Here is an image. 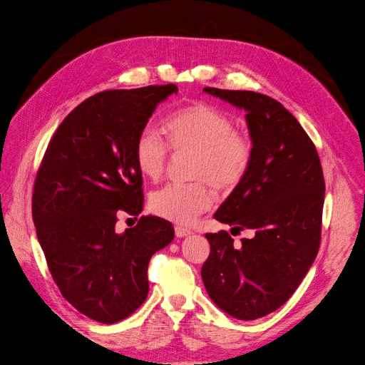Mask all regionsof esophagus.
I'll return each instance as SVG.
<instances>
[{"mask_svg":"<svg viewBox=\"0 0 365 365\" xmlns=\"http://www.w3.org/2000/svg\"><path fill=\"white\" fill-rule=\"evenodd\" d=\"M175 232H176V237H179V238H183V237H189V235H192V231H190V230L183 228V227H179V225L175 228Z\"/></svg>","mask_w":365,"mask_h":365,"instance_id":"obj_1","label":"esophagus"}]
</instances>
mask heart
I'll return each mask as SVG.
<instances>
[{"label":"heart","mask_w":365,"mask_h":365,"mask_svg":"<svg viewBox=\"0 0 365 365\" xmlns=\"http://www.w3.org/2000/svg\"><path fill=\"white\" fill-rule=\"evenodd\" d=\"M168 143L153 124L140 130L134 158L140 172L159 179L175 153L192 151V183H168L150 195L154 214L176 224L189 225L214 203L210 183L220 190L234 189L245 176L251 158L250 138L234 130L232 120L218 108L199 102L175 113L166 121Z\"/></svg>","instance_id":"obj_1"}]
</instances>
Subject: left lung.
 Listing matches in <instances>:
<instances>
[{"label": "left lung", "instance_id": "8db88e82", "mask_svg": "<svg viewBox=\"0 0 365 365\" xmlns=\"http://www.w3.org/2000/svg\"><path fill=\"white\" fill-rule=\"evenodd\" d=\"M203 92L245 111L251 163L214 218L252 237L235 247L227 231L206 234L211 252L200 276L221 310L254 321L287 302L315 262L324 173L314 143L280 102L251 91Z\"/></svg>", "mask_w": 365, "mask_h": 365}]
</instances>
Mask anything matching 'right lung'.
Here are the masks:
<instances>
[{
    "instance_id": "1",
    "label": "right lung",
    "mask_w": 365,
    "mask_h": 365,
    "mask_svg": "<svg viewBox=\"0 0 365 365\" xmlns=\"http://www.w3.org/2000/svg\"><path fill=\"white\" fill-rule=\"evenodd\" d=\"M172 93L178 86L169 83L88 98L59 125L37 173L33 221L51 277L73 307L101 324L141 306L150 258L175 238L173 225L153 215L115 230L123 211H143L134 144Z\"/></svg>"
}]
</instances>
